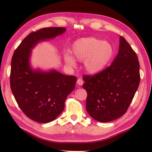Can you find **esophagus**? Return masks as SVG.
<instances>
[{"label": "esophagus", "mask_w": 152, "mask_h": 152, "mask_svg": "<svg viewBox=\"0 0 152 152\" xmlns=\"http://www.w3.org/2000/svg\"><path fill=\"white\" fill-rule=\"evenodd\" d=\"M77 83L79 85H80V86H82V85L84 84V81H83L82 78H79L77 81Z\"/></svg>", "instance_id": "obj_1"}]
</instances>
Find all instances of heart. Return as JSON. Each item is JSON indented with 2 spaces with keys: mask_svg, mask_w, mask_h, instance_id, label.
<instances>
[{
  "mask_svg": "<svg viewBox=\"0 0 152 152\" xmlns=\"http://www.w3.org/2000/svg\"><path fill=\"white\" fill-rule=\"evenodd\" d=\"M71 52L79 61H85L86 69L91 73L102 71L114 55V48L111 43L95 37H86L75 41ZM64 60L68 66H75V61L68 54L64 55Z\"/></svg>",
  "mask_w": 152,
  "mask_h": 152,
  "instance_id": "heart-1",
  "label": "heart"
}]
</instances>
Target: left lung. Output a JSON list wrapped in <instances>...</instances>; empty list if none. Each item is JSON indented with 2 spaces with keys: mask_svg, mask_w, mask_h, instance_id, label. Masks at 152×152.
Returning a JSON list of instances; mask_svg holds the SVG:
<instances>
[{
  "mask_svg": "<svg viewBox=\"0 0 152 152\" xmlns=\"http://www.w3.org/2000/svg\"><path fill=\"white\" fill-rule=\"evenodd\" d=\"M86 109L97 121L107 122L127 111L140 84V64L136 53L123 37L117 57L109 66L94 75H84Z\"/></svg>",
  "mask_w": 152,
  "mask_h": 152,
  "instance_id": "8db88e82",
  "label": "left lung"
}]
</instances>
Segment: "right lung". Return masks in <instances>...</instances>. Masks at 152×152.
Instances as JSON below:
<instances>
[{"label":"right lung","instance_id":"right-lung-1","mask_svg":"<svg viewBox=\"0 0 152 152\" xmlns=\"http://www.w3.org/2000/svg\"><path fill=\"white\" fill-rule=\"evenodd\" d=\"M62 27L41 28L29 34L12 58L10 87L18 107L30 119L40 123L53 121L63 111L68 95L74 90L77 77L53 70L33 71L29 65L31 49L40 41L61 34Z\"/></svg>","mask_w":152,"mask_h":152}]
</instances>
